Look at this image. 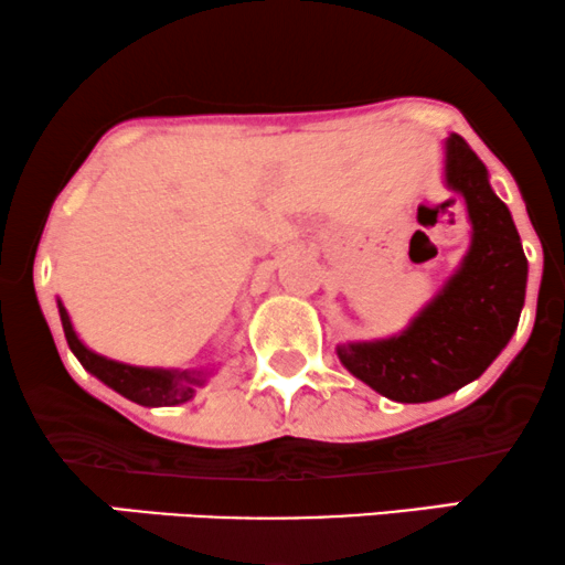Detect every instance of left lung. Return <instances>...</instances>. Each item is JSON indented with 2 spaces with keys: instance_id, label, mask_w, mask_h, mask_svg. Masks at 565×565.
Listing matches in <instances>:
<instances>
[{
  "instance_id": "8db88e82",
  "label": "left lung",
  "mask_w": 565,
  "mask_h": 565,
  "mask_svg": "<svg viewBox=\"0 0 565 565\" xmlns=\"http://www.w3.org/2000/svg\"><path fill=\"white\" fill-rule=\"evenodd\" d=\"M446 186L465 198L470 250L403 333L335 347L341 365L379 395L429 403L475 382L515 333L529 262L510 211L461 136L446 138Z\"/></svg>"
}]
</instances>
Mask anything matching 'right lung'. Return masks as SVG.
I'll list each match as a JSON object with an SVG mask.
<instances>
[{
	"label": "right lung",
	"mask_w": 565,
	"mask_h": 565,
	"mask_svg": "<svg viewBox=\"0 0 565 565\" xmlns=\"http://www.w3.org/2000/svg\"><path fill=\"white\" fill-rule=\"evenodd\" d=\"M58 312L63 322V333H66L68 350L77 354V360L90 371L95 379H100L114 392H119L128 401L138 405H179L194 397V390L205 384V371H164V367H138L128 363H117V360L104 358L87 350L79 341L77 331L72 326L66 307L58 301Z\"/></svg>",
	"instance_id": "right-lung-1"
}]
</instances>
